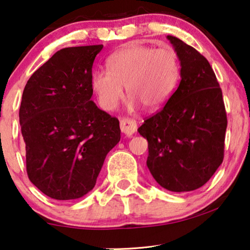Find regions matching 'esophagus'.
<instances>
[{"instance_id":"obj_1","label":"esophagus","mask_w":250,"mask_h":250,"mask_svg":"<svg viewBox=\"0 0 250 250\" xmlns=\"http://www.w3.org/2000/svg\"><path fill=\"white\" fill-rule=\"evenodd\" d=\"M121 129L126 136H131L136 131V122L129 118L121 119Z\"/></svg>"}]
</instances>
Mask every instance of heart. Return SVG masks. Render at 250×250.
Returning <instances> with one entry per match:
<instances>
[{
  "mask_svg": "<svg viewBox=\"0 0 250 250\" xmlns=\"http://www.w3.org/2000/svg\"><path fill=\"white\" fill-rule=\"evenodd\" d=\"M107 69L94 70L91 75V87L104 110L117 107L123 86L129 95L128 108L134 109L140 104L148 110H156L175 91L181 64L172 47L129 44L109 56Z\"/></svg>",
  "mask_w": 250,
  "mask_h": 250,
  "instance_id": "heart-1",
  "label": "heart"
}]
</instances>
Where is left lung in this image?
I'll list each match as a JSON object with an SVG mask.
<instances>
[{
    "mask_svg": "<svg viewBox=\"0 0 250 250\" xmlns=\"http://www.w3.org/2000/svg\"><path fill=\"white\" fill-rule=\"evenodd\" d=\"M181 63L179 87L162 110L138 132L148 140L146 166L166 190L203 187L224 158L228 119L220 84L206 58L175 36H167Z\"/></svg>",
    "mask_w": 250,
    "mask_h": 250,
    "instance_id": "obj_1",
    "label": "left lung"
}]
</instances>
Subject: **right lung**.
I'll return each instance as SVG.
<instances>
[{"label":"right lung","mask_w":250,"mask_h":250,"mask_svg":"<svg viewBox=\"0 0 250 250\" xmlns=\"http://www.w3.org/2000/svg\"><path fill=\"white\" fill-rule=\"evenodd\" d=\"M104 45L64 47L27 82L19 109L27 174L47 197L71 200L95 186L119 122L91 100L92 66Z\"/></svg>","instance_id":"obj_1"}]
</instances>
